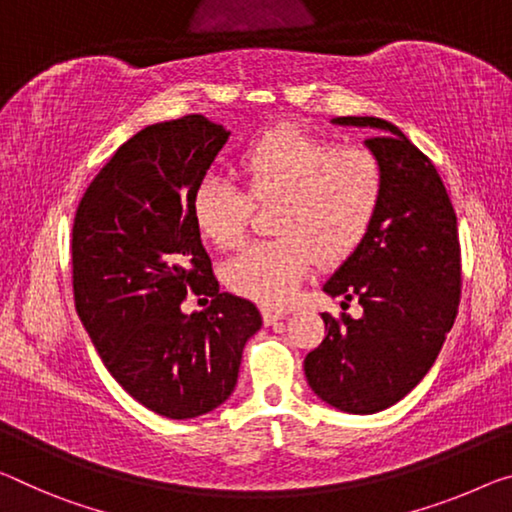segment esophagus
Returning a JSON list of instances; mask_svg holds the SVG:
<instances>
[{"label": "esophagus", "mask_w": 512, "mask_h": 512, "mask_svg": "<svg viewBox=\"0 0 512 512\" xmlns=\"http://www.w3.org/2000/svg\"><path fill=\"white\" fill-rule=\"evenodd\" d=\"M261 316H263L265 325H274V322H277V320L286 318V311H283V309H267V306H263Z\"/></svg>", "instance_id": "obj_1"}]
</instances>
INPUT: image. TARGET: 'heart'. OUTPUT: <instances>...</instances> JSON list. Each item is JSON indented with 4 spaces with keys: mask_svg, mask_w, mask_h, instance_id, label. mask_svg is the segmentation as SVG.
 Here are the masks:
<instances>
[{
    "mask_svg": "<svg viewBox=\"0 0 512 512\" xmlns=\"http://www.w3.org/2000/svg\"><path fill=\"white\" fill-rule=\"evenodd\" d=\"M238 174L245 192L203 178L192 194V219L203 240L226 251L245 242L254 206H274L270 229L279 238L245 249L222 270L231 293L263 306L288 304L313 261L327 270L350 261L384 199L380 157L300 125H277L251 141Z\"/></svg>",
    "mask_w": 512,
    "mask_h": 512,
    "instance_id": "b5f03b06",
    "label": "heart"
}]
</instances>
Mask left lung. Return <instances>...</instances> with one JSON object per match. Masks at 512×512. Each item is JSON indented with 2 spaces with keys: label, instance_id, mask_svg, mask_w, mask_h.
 <instances>
[{
  "label": "left lung",
  "instance_id": "obj_1",
  "mask_svg": "<svg viewBox=\"0 0 512 512\" xmlns=\"http://www.w3.org/2000/svg\"><path fill=\"white\" fill-rule=\"evenodd\" d=\"M334 123L377 130L366 144L382 162L384 199L364 245L322 286L357 300L364 316L322 313L327 336L306 355L304 373L336 410L373 414L423 380L458 316V217L435 164L396 125L375 116Z\"/></svg>",
  "mask_w": 512,
  "mask_h": 512
}]
</instances>
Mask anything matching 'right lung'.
Returning a JSON list of instances; mask_svg holds the SVG:
<instances>
[{"label":"right lung","instance_id":"1","mask_svg":"<svg viewBox=\"0 0 512 512\" xmlns=\"http://www.w3.org/2000/svg\"><path fill=\"white\" fill-rule=\"evenodd\" d=\"M231 132L201 114L148 125L119 146L75 212L73 295L102 364L167 419L215 410L261 329L249 300L219 293L192 219V194ZM187 292L212 296L185 317Z\"/></svg>","mask_w":512,"mask_h":512}]
</instances>
